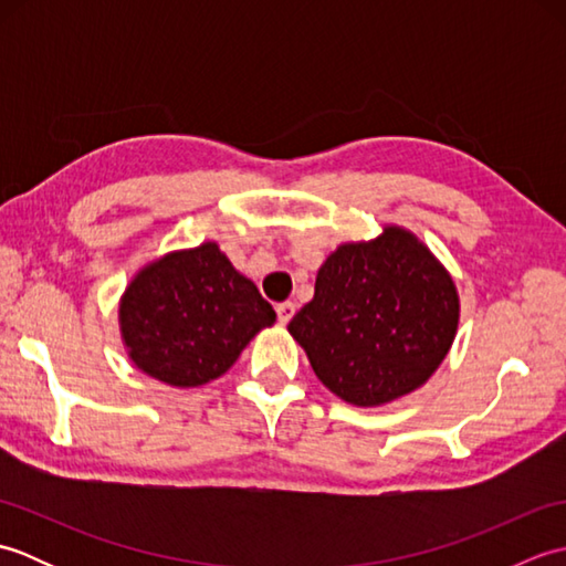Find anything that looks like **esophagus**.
<instances>
[{
    "mask_svg": "<svg viewBox=\"0 0 566 566\" xmlns=\"http://www.w3.org/2000/svg\"><path fill=\"white\" fill-rule=\"evenodd\" d=\"M294 314H296V304H294V302L276 304V318H280V323H284V326L292 321Z\"/></svg>",
    "mask_w": 566,
    "mask_h": 566,
    "instance_id": "1",
    "label": "esophagus"
}]
</instances>
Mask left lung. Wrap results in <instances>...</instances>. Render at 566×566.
<instances>
[{
    "mask_svg": "<svg viewBox=\"0 0 566 566\" xmlns=\"http://www.w3.org/2000/svg\"><path fill=\"white\" fill-rule=\"evenodd\" d=\"M460 326L452 274L403 226L335 248L314 298L290 321L316 377L353 406H384L423 387Z\"/></svg>",
    "mask_w": 566,
    "mask_h": 566,
    "instance_id": "8db88e82",
    "label": "left lung"
}]
</instances>
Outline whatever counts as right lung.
<instances>
[{"mask_svg":"<svg viewBox=\"0 0 566 566\" xmlns=\"http://www.w3.org/2000/svg\"><path fill=\"white\" fill-rule=\"evenodd\" d=\"M274 308L216 240L172 250L130 276L118 302V331L143 375L195 389L226 375Z\"/></svg>","mask_w":566,"mask_h":566,"instance_id":"1","label":"right lung"}]
</instances>
